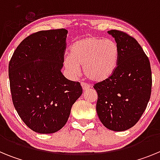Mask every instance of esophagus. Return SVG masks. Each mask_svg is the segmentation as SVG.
Here are the masks:
<instances>
[{
	"label": "esophagus",
	"instance_id": "34e87169",
	"mask_svg": "<svg viewBox=\"0 0 160 160\" xmlns=\"http://www.w3.org/2000/svg\"><path fill=\"white\" fill-rule=\"evenodd\" d=\"M81 86H82V87L83 91H87V90H89V89H90V86H89L88 84H87V83L82 82Z\"/></svg>",
	"mask_w": 160,
	"mask_h": 160
}]
</instances>
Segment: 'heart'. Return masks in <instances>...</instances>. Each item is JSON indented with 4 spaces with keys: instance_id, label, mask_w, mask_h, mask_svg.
I'll list each match as a JSON object with an SVG mask.
<instances>
[{
    "instance_id": "heart-1",
    "label": "heart",
    "mask_w": 160,
    "mask_h": 160,
    "mask_svg": "<svg viewBox=\"0 0 160 160\" xmlns=\"http://www.w3.org/2000/svg\"><path fill=\"white\" fill-rule=\"evenodd\" d=\"M119 47L115 42L97 37H85L73 42L70 54L64 58L66 70L75 76L83 66L85 76L100 82L112 75L119 60Z\"/></svg>"
}]
</instances>
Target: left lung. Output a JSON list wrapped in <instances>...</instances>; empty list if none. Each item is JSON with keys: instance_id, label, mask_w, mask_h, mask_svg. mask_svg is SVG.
I'll use <instances>...</instances> for the list:
<instances>
[{"instance_id": "8db88e82", "label": "left lung", "mask_w": 160, "mask_h": 160, "mask_svg": "<svg viewBox=\"0 0 160 160\" xmlns=\"http://www.w3.org/2000/svg\"><path fill=\"white\" fill-rule=\"evenodd\" d=\"M119 47L116 70L105 81L96 83V111L109 130L123 131L137 123L152 93L149 59L135 38L119 30L108 31Z\"/></svg>"}]
</instances>
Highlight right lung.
Wrapping results in <instances>:
<instances>
[{
  "mask_svg": "<svg viewBox=\"0 0 160 160\" xmlns=\"http://www.w3.org/2000/svg\"><path fill=\"white\" fill-rule=\"evenodd\" d=\"M67 32L59 29L29 35L17 47L8 64L14 107L25 125L37 133L62 129L82 94L80 83L62 73Z\"/></svg>",
  "mask_w": 160,
  "mask_h": 160,
  "instance_id": "right-lung-1",
  "label": "right lung"
}]
</instances>
